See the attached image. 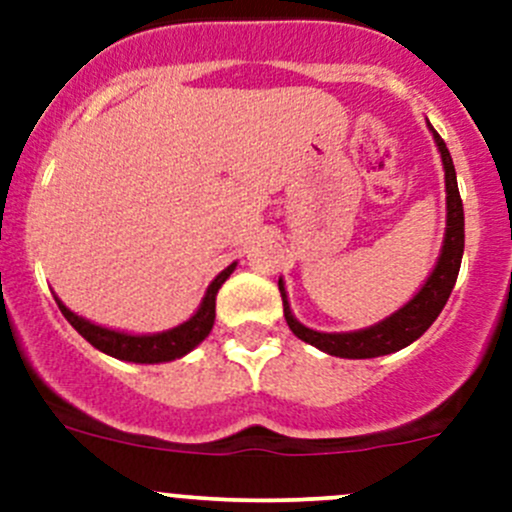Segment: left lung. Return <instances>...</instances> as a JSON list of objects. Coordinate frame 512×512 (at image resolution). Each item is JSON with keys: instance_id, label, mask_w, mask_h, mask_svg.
<instances>
[{"instance_id": "8db88e82", "label": "left lung", "mask_w": 512, "mask_h": 512, "mask_svg": "<svg viewBox=\"0 0 512 512\" xmlns=\"http://www.w3.org/2000/svg\"><path fill=\"white\" fill-rule=\"evenodd\" d=\"M428 128H431L433 141H436V148L443 160V173H446V232H443L441 255H438L431 275L426 277V282H423L414 297L404 307L396 309L394 314L371 324V327L356 329V332H317V329H309L302 322H297L292 307H289L285 282L280 277L282 307H285L289 329H292L294 337L322 349L324 354L342 356V359H374V356L399 352V349L416 342L436 322V317L446 307L448 297H451L453 285L458 280V270H461L466 225H463V203L461 193H458L456 168H453L451 153H448L443 138L433 131L431 123H428Z\"/></svg>"}]
</instances>
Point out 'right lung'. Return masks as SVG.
<instances>
[{
	"label": "right lung",
	"instance_id": "right-lung-1",
	"mask_svg": "<svg viewBox=\"0 0 512 512\" xmlns=\"http://www.w3.org/2000/svg\"><path fill=\"white\" fill-rule=\"evenodd\" d=\"M235 267L237 262H232V265H227L225 270L210 282L198 312H195L188 322L156 334H128L118 332V329L101 327V324H94L89 322V319L79 317L76 312H71L56 294L54 299L56 304H59L61 314L66 317V322H69L91 347H96L98 352L113 356V359L133 361V364H163V361L180 359V356L193 352V349L208 337L210 329H213L215 324V297H218V289L223 287V282L235 272Z\"/></svg>",
	"mask_w": 512,
	"mask_h": 512
}]
</instances>
